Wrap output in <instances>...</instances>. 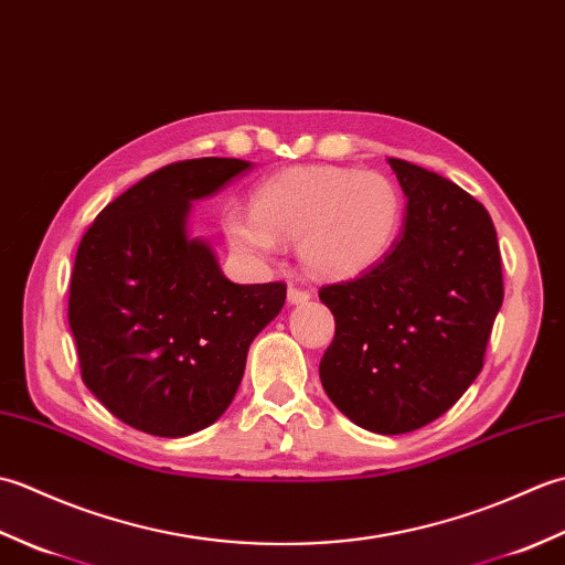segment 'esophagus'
I'll use <instances>...</instances> for the list:
<instances>
[{
	"mask_svg": "<svg viewBox=\"0 0 565 565\" xmlns=\"http://www.w3.org/2000/svg\"><path fill=\"white\" fill-rule=\"evenodd\" d=\"M286 296H289V303L291 306L310 301V294L306 289H298V286H289V294H286Z\"/></svg>",
	"mask_w": 565,
	"mask_h": 565,
	"instance_id": "1",
	"label": "esophagus"
}]
</instances>
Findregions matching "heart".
<instances>
[{"instance_id": "obj_1", "label": "heart", "mask_w": 565, "mask_h": 565, "mask_svg": "<svg viewBox=\"0 0 565 565\" xmlns=\"http://www.w3.org/2000/svg\"><path fill=\"white\" fill-rule=\"evenodd\" d=\"M403 194L391 177L354 167H291L252 191V211L223 218L227 243L252 262H269L279 239L320 279H352L388 255L403 225Z\"/></svg>"}]
</instances>
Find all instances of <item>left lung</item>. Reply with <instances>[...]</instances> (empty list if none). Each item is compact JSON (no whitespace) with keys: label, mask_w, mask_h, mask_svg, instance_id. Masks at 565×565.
<instances>
[{"label":"left lung","mask_w":565,"mask_h":565,"mask_svg":"<svg viewBox=\"0 0 565 565\" xmlns=\"http://www.w3.org/2000/svg\"><path fill=\"white\" fill-rule=\"evenodd\" d=\"M407 199L403 235L359 279L328 284V398L354 425L403 435L429 425L483 369L502 306L495 225L483 203L425 167L388 160Z\"/></svg>","instance_id":"8db88e82"}]
</instances>
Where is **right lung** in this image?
<instances>
[{
	"label": "right lung",
	"mask_w": 565,
	"mask_h": 565,
	"mask_svg": "<svg viewBox=\"0 0 565 565\" xmlns=\"http://www.w3.org/2000/svg\"><path fill=\"white\" fill-rule=\"evenodd\" d=\"M249 162L182 160L124 191L89 225L70 281L82 381L121 423L186 437L233 403L247 350L279 316L286 284H233L186 235L191 201Z\"/></svg>",
	"instance_id": "add662e5"
}]
</instances>
